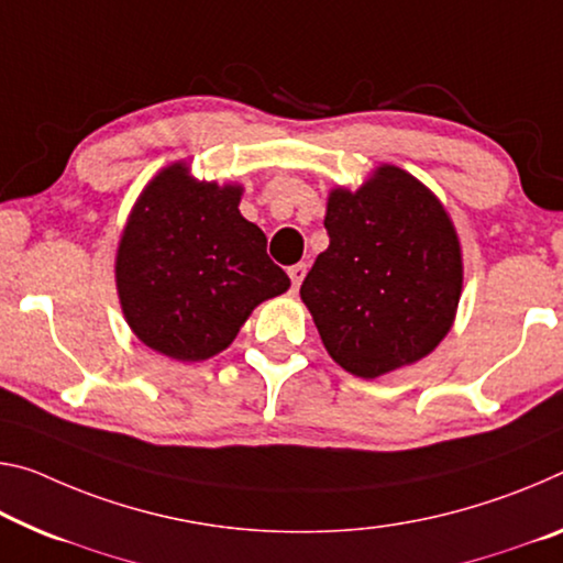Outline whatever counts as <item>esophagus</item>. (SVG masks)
<instances>
[{"instance_id":"obj_1","label":"esophagus","mask_w":563,"mask_h":563,"mask_svg":"<svg viewBox=\"0 0 563 563\" xmlns=\"http://www.w3.org/2000/svg\"><path fill=\"white\" fill-rule=\"evenodd\" d=\"M306 273H308V265L306 263H298V265H290L288 267V275H290V280H292V288H300V283H302V278H306Z\"/></svg>"}]
</instances>
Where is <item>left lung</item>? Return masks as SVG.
<instances>
[{
	"instance_id": "8db88e82",
	"label": "left lung",
	"mask_w": 563,
	"mask_h": 563,
	"mask_svg": "<svg viewBox=\"0 0 563 563\" xmlns=\"http://www.w3.org/2000/svg\"><path fill=\"white\" fill-rule=\"evenodd\" d=\"M330 245L300 285L325 351L378 378L421 361L449 333L461 298L456 230L413 175L378 169L358 192L333 190Z\"/></svg>"
}]
</instances>
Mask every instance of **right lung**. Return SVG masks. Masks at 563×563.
Returning a JSON list of instances; mask_svg holds the SVG:
<instances>
[{
    "mask_svg": "<svg viewBox=\"0 0 563 563\" xmlns=\"http://www.w3.org/2000/svg\"><path fill=\"white\" fill-rule=\"evenodd\" d=\"M238 205L240 187L195 183L173 165L132 210L118 253L122 310L140 341L167 358L225 351L257 302L290 288Z\"/></svg>",
    "mask_w": 563,
    "mask_h": 563,
    "instance_id": "add662e5",
    "label": "right lung"
}]
</instances>
